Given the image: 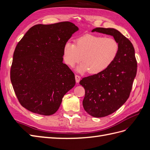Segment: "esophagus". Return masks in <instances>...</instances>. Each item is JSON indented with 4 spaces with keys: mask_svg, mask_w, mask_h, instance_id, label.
Segmentation results:
<instances>
[{
    "mask_svg": "<svg viewBox=\"0 0 150 150\" xmlns=\"http://www.w3.org/2000/svg\"><path fill=\"white\" fill-rule=\"evenodd\" d=\"M75 79H76V83H79V81H80V79H81V77H80L79 75L76 74V75H75Z\"/></svg>",
    "mask_w": 150,
    "mask_h": 150,
    "instance_id": "1",
    "label": "esophagus"
}]
</instances>
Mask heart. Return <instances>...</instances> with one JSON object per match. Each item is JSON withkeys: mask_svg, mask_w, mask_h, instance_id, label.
Wrapping results in <instances>:
<instances>
[{"mask_svg": "<svg viewBox=\"0 0 150 150\" xmlns=\"http://www.w3.org/2000/svg\"><path fill=\"white\" fill-rule=\"evenodd\" d=\"M120 46L112 38L86 34L77 38L74 44L67 42L63 47V59L71 67L81 60L79 72L97 74L106 70L118 55Z\"/></svg>", "mask_w": 150, "mask_h": 150, "instance_id": "obj_1", "label": "heart"}]
</instances>
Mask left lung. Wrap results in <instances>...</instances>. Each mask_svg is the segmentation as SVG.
I'll return each instance as SVG.
<instances>
[{"mask_svg":"<svg viewBox=\"0 0 150 150\" xmlns=\"http://www.w3.org/2000/svg\"><path fill=\"white\" fill-rule=\"evenodd\" d=\"M92 32L113 36L120 46L116 60L106 70L79 82L85 89L84 110L93 117H101L115 112L128 99L137 75V61L132 43L118 30L98 28Z\"/></svg>","mask_w":150,"mask_h":150,"instance_id":"left-lung-1","label":"left lung"}]
</instances>
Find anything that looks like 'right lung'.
<instances>
[{"mask_svg": "<svg viewBox=\"0 0 150 150\" xmlns=\"http://www.w3.org/2000/svg\"><path fill=\"white\" fill-rule=\"evenodd\" d=\"M78 28L71 22L37 24L18 42L11 81L18 101L27 110L44 116L55 113L75 76L63 61V47Z\"/></svg>", "mask_w": 150, "mask_h": 150, "instance_id": "add662e5", "label": "right lung"}]
</instances>
